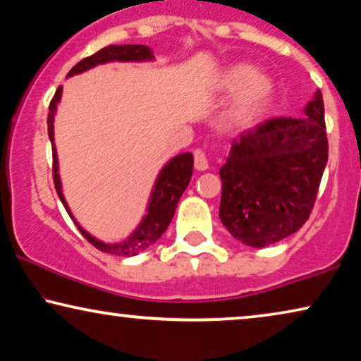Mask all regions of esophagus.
Instances as JSON below:
<instances>
[{
  "label": "esophagus",
  "mask_w": 361,
  "mask_h": 361,
  "mask_svg": "<svg viewBox=\"0 0 361 361\" xmlns=\"http://www.w3.org/2000/svg\"><path fill=\"white\" fill-rule=\"evenodd\" d=\"M195 166L196 170L199 171H204L209 169V160H207V155L202 152V150H196L195 152Z\"/></svg>",
  "instance_id": "esophagus-1"
}]
</instances>
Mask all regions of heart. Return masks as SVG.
<instances>
[{"mask_svg":"<svg viewBox=\"0 0 361 361\" xmlns=\"http://www.w3.org/2000/svg\"><path fill=\"white\" fill-rule=\"evenodd\" d=\"M224 85L227 89L240 87L232 105V116L236 120H245L259 110L272 90V85L266 76L252 73V68L243 63L233 64L227 69L224 76Z\"/></svg>","mask_w":361,"mask_h":361,"instance_id":"obj_1","label":"heart"}]
</instances>
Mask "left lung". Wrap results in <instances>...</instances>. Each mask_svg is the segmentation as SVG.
I'll list each match as a JSON object with an SVG mask.
<instances>
[{"label":"left lung","instance_id":"obj_1","mask_svg":"<svg viewBox=\"0 0 361 361\" xmlns=\"http://www.w3.org/2000/svg\"><path fill=\"white\" fill-rule=\"evenodd\" d=\"M327 150L319 90L303 118H272L240 134L219 171L224 227L252 248L297 232L313 211Z\"/></svg>","mask_w":361,"mask_h":361}]
</instances>
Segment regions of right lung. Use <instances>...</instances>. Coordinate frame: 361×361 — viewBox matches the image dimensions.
<instances>
[{
  "mask_svg": "<svg viewBox=\"0 0 361 361\" xmlns=\"http://www.w3.org/2000/svg\"><path fill=\"white\" fill-rule=\"evenodd\" d=\"M152 51H150V48L146 45H109L94 53L92 56L80 60L76 66L68 73V78L74 76V74L87 71V69L97 66V64H104L110 61H147L152 60ZM61 90L63 87L60 85V87L56 89L55 95H53L50 106H48L47 118L48 137H50L51 141L53 150V183H55V190L58 192V196H60L69 217H71L74 220V224H76L79 232L82 233L84 238L87 240L90 245L95 246L97 250L115 256H136L144 250H147L149 246H152L170 225L171 219H173L175 215L176 204H178L180 197L183 192H185L188 185H190L195 157H192L191 152L180 154L164 166L157 181H155L152 196H150V202L147 207V214L144 215L139 227L134 230L125 241H121V243H104V241L94 238V236L85 232V230L76 222V219L73 217L61 191V180L60 175H58V155L55 149V136H53V120H55L56 105L61 99Z\"/></svg>",
  "mask_w": 361,
  "mask_h": 361,
  "instance_id": "1",
  "label": "right lung"
}]
</instances>
